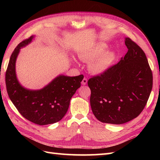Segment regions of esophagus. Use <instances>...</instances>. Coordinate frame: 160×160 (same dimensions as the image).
Here are the masks:
<instances>
[{"label": "esophagus", "mask_w": 160, "mask_h": 160, "mask_svg": "<svg viewBox=\"0 0 160 160\" xmlns=\"http://www.w3.org/2000/svg\"><path fill=\"white\" fill-rule=\"evenodd\" d=\"M87 83H88V79H87L85 78V77H84L83 79L82 80V81H81V84L85 85H86Z\"/></svg>", "instance_id": "34e87169"}]
</instances>
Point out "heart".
Wrapping results in <instances>:
<instances>
[{
    "label": "heart",
    "instance_id": "obj_1",
    "mask_svg": "<svg viewBox=\"0 0 160 160\" xmlns=\"http://www.w3.org/2000/svg\"><path fill=\"white\" fill-rule=\"evenodd\" d=\"M108 45L102 42L91 45L86 49L79 52V59L89 62L88 70L93 75H101L107 71L116 59V52L106 51Z\"/></svg>",
    "mask_w": 160,
    "mask_h": 160
}]
</instances>
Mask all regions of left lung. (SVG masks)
I'll use <instances>...</instances> for the list:
<instances>
[{"instance_id": "8db88e82", "label": "left lung", "mask_w": 160, "mask_h": 160, "mask_svg": "<svg viewBox=\"0 0 160 160\" xmlns=\"http://www.w3.org/2000/svg\"><path fill=\"white\" fill-rule=\"evenodd\" d=\"M128 49L118 64L88 81L93 113L100 122L123 124L137 118L152 89L153 76L146 54L129 38Z\"/></svg>"}]
</instances>
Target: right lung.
Returning <instances> with one entry per match:
<instances>
[{"instance_id": "right-lung-1", "label": "right lung", "mask_w": 160, "mask_h": 160, "mask_svg": "<svg viewBox=\"0 0 160 160\" xmlns=\"http://www.w3.org/2000/svg\"><path fill=\"white\" fill-rule=\"evenodd\" d=\"M35 36L19 43L11 56L6 71V86L9 98L24 118L40 125L60 121L69 109L70 101L80 88L83 75H59L44 88L28 89L21 85L16 74V61L22 47L31 43Z\"/></svg>"}]
</instances>
